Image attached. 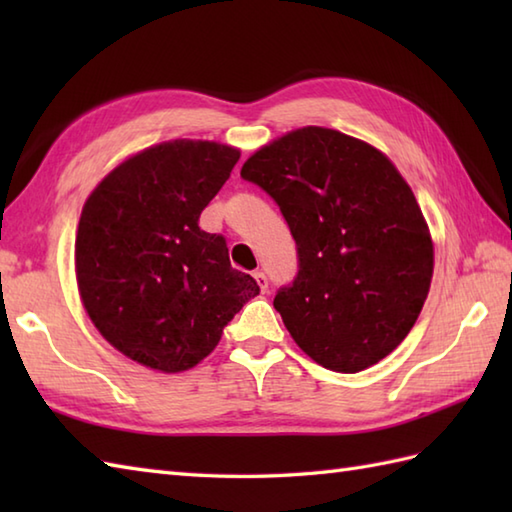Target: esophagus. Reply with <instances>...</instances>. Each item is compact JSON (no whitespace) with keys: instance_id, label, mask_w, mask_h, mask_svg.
<instances>
[{"instance_id":"1","label":"esophagus","mask_w":512,"mask_h":512,"mask_svg":"<svg viewBox=\"0 0 512 512\" xmlns=\"http://www.w3.org/2000/svg\"><path fill=\"white\" fill-rule=\"evenodd\" d=\"M253 277H255V281H257V286H259V290H262V292H266V290H268V279H266V275L262 273V270H255V273H253Z\"/></svg>"}]
</instances>
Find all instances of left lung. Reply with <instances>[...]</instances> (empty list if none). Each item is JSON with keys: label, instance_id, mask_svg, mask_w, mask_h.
Listing matches in <instances>:
<instances>
[{"label": "left lung", "instance_id": "left-lung-1", "mask_svg": "<svg viewBox=\"0 0 512 512\" xmlns=\"http://www.w3.org/2000/svg\"><path fill=\"white\" fill-rule=\"evenodd\" d=\"M242 178L277 202L297 244L275 308L301 350L343 374L394 352L433 275L427 222L396 167L363 140L303 127L250 156Z\"/></svg>", "mask_w": 512, "mask_h": 512}]
</instances>
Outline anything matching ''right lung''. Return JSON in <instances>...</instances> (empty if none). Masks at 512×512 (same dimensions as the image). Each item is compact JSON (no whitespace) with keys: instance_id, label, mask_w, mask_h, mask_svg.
<instances>
[{"instance_id":"right-lung-1","label":"right lung","mask_w":512,"mask_h":512,"mask_svg":"<svg viewBox=\"0 0 512 512\" xmlns=\"http://www.w3.org/2000/svg\"><path fill=\"white\" fill-rule=\"evenodd\" d=\"M239 151L173 140L118 165L83 206L76 281L92 323L118 352L184 372L213 352L257 281L235 270L224 235L200 213L231 178Z\"/></svg>"}]
</instances>
